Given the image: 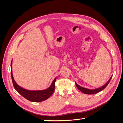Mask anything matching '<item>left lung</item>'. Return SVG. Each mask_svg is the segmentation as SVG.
I'll list each match as a JSON object with an SVG mask.
<instances>
[{
    "label": "left lung",
    "mask_w": 123,
    "mask_h": 123,
    "mask_svg": "<svg viewBox=\"0 0 123 123\" xmlns=\"http://www.w3.org/2000/svg\"><path fill=\"white\" fill-rule=\"evenodd\" d=\"M112 76H111L110 77V79L109 80L107 81V82L104 85V86H103L100 87L99 88H96V89H87V88H84V87H82L80 86V85H78L76 82H75V85L76 86L77 88L79 89V90L80 91H81L82 92H83L84 94H95V93H97L101 91L102 90H103V89H105L107 86L108 85V84L109 83L111 79V78H112Z\"/></svg>",
    "instance_id": "8db88e82"
}]
</instances>
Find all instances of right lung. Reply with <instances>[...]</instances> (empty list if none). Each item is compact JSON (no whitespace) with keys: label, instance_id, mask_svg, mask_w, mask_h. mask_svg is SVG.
<instances>
[{"label":"right lung","instance_id":"right-lung-1","mask_svg":"<svg viewBox=\"0 0 123 123\" xmlns=\"http://www.w3.org/2000/svg\"><path fill=\"white\" fill-rule=\"evenodd\" d=\"M11 75L14 87L15 89L25 98L31 102H40L47 99L53 93L55 89V83L56 77L55 78L50 86L46 89L43 90H29L19 86L15 81L12 73V61L11 63Z\"/></svg>","mask_w":123,"mask_h":123}]
</instances>
